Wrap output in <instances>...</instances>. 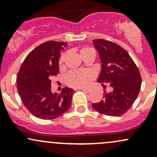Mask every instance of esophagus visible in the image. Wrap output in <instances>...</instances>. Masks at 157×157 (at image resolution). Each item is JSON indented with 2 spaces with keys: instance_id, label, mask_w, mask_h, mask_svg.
I'll return each mask as SVG.
<instances>
[{
  "instance_id": "obj_1",
  "label": "esophagus",
  "mask_w": 157,
  "mask_h": 157,
  "mask_svg": "<svg viewBox=\"0 0 157 157\" xmlns=\"http://www.w3.org/2000/svg\"><path fill=\"white\" fill-rule=\"evenodd\" d=\"M80 89L82 90V91H86V92H89V91H90V89H86V88H81Z\"/></svg>"
}]
</instances>
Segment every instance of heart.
<instances>
[{
  "label": "heart",
  "instance_id": "b5f03b06",
  "mask_svg": "<svg viewBox=\"0 0 157 157\" xmlns=\"http://www.w3.org/2000/svg\"><path fill=\"white\" fill-rule=\"evenodd\" d=\"M90 54L95 55L94 51L91 48L84 47L80 50V55L82 58ZM65 58H66V54L61 55L60 60H59V65L60 67L63 65ZM94 74L91 70H82V71H75L69 72L66 75V82L70 86L80 88L87 86L90 81L94 78Z\"/></svg>",
  "mask_w": 157,
  "mask_h": 157
}]
</instances>
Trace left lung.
<instances>
[{
	"mask_svg": "<svg viewBox=\"0 0 157 157\" xmlns=\"http://www.w3.org/2000/svg\"><path fill=\"white\" fill-rule=\"evenodd\" d=\"M92 42L102 63L97 82L109 83L112 90L104 91L103 99L93 103L92 107L107 116H121L137 98L141 88L140 73L128 53L120 46L102 39Z\"/></svg>",
	"mask_w": 157,
	"mask_h": 157,
	"instance_id": "left-lung-1",
	"label": "left lung"
}]
</instances>
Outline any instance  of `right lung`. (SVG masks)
Masks as SVG:
<instances>
[{
  "label": "right lung",
  "mask_w": 157,
  "mask_h": 157,
  "mask_svg": "<svg viewBox=\"0 0 157 157\" xmlns=\"http://www.w3.org/2000/svg\"><path fill=\"white\" fill-rule=\"evenodd\" d=\"M67 43L47 41L36 47L27 55L17 76L19 96L25 107L32 115L42 120L55 119L71 105V88L60 93H53L51 80L59 71L60 51Z\"/></svg>",
  "instance_id": "right-lung-1"
}]
</instances>
